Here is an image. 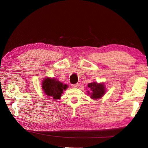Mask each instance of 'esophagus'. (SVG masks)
Returning a JSON list of instances; mask_svg holds the SVG:
<instances>
[{
  "label": "esophagus",
  "instance_id": "esophagus-1",
  "mask_svg": "<svg viewBox=\"0 0 148 148\" xmlns=\"http://www.w3.org/2000/svg\"><path fill=\"white\" fill-rule=\"evenodd\" d=\"M71 86H72L73 88H78L79 86V83H76V84H71Z\"/></svg>",
  "mask_w": 148,
  "mask_h": 148
}]
</instances>
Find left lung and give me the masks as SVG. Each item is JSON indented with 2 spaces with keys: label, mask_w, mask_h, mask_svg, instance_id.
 <instances>
[{
  "label": "left lung",
  "mask_w": 148,
  "mask_h": 148,
  "mask_svg": "<svg viewBox=\"0 0 148 148\" xmlns=\"http://www.w3.org/2000/svg\"><path fill=\"white\" fill-rule=\"evenodd\" d=\"M88 86V88L91 89V91H92L91 94V97L92 99H98L101 98L102 96H104L106 91L104 84H98L97 83L93 82L89 83Z\"/></svg>",
  "instance_id": "1"
}]
</instances>
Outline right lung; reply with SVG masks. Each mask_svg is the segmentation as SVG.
Here are the masks:
<instances>
[{"instance_id":"1","label":"right lung","mask_w":148,"mask_h":148,"mask_svg":"<svg viewBox=\"0 0 148 148\" xmlns=\"http://www.w3.org/2000/svg\"><path fill=\"white\" fill-rule=\"evenodd\" d=\"M42 83L44 93L53 99H59L64 91L68 88L67 85L64 84L54 78H47Z\"/></svg>"}]
</instances>
